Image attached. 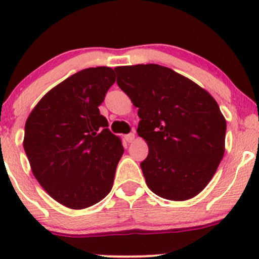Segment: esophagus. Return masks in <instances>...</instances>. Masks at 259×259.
Returning a JSON list of instances; mask_svg holds the SVG:
<instances>
[{"label": "esophagus", "instance_id": "34e87169", "mask_svg": "<svg viewBox=\"0 0 259 259\" xmlns=\"http://www.w3.org/2000/svg\"><path fill=\"white\" fill-rule=\"evenodd\" d=\"M134 139H135V134H134V133H130V134L125 135V140H126L127 143H132Z\"/></svg>", "mask_w": 259, "mask_h": 259}]
</instances>
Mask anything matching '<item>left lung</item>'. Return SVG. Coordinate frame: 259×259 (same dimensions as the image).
Returning <instances> with one entry per match:
<instances>
[{
	"instance_id": "1",
	"label": "left lung",
	"mask_w": 259,
	"mask_h": 259,
	"mask_svg": "<svg viewBox=\"0 0 259 259\" xmlns=\"http://www.w3.org/2000/svg\"><path fill=\"white\" fill-rule=\"evenodd\" d=\"M119 88L139 108L138 135L149 154L140 163L149 189L169 200L199 194L224 155L227 122L213 96L156 64L115 69Z\"/></svg>"
}]
</instances>
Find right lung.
Listing matches in <instances>:
<instances>
[{
    "label": "right lung",
    "instance_id": "add662e5",
    "mask_svg": "<svg viewBox=\"0 0 259 259\" xmlns=\"http://www.w3.org/2000/svg\"><path fill=\"white\" fill-rule=\"evenodd\" d=\"M115 82L111 67H89L49 91L28 115L23 149L41 187L60 204L83 209L113 188L124 153L99 106Z\"/></svg>",
    "mask_w": 259,
    "mask_h": 259
}]
</instances>
